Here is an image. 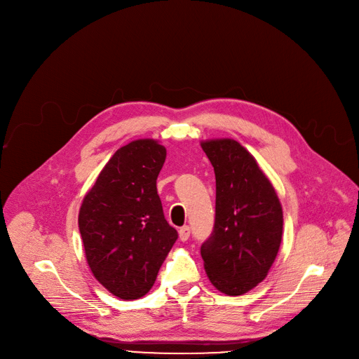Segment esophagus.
Masks as SVG:
<instances>
[{"mask_svg": "<svg viewBox=\"0 0 359 359\" xmlns=\"http://www.w3.org/2000/svg\"><path fill=\"white\" fill-rule=\"evenodd\" d=\"M189 236H191V229L187 227V225H184V227H182V229L179 230V238H180L182 241H186L187 238H189Z\"/></svg>", "mask_w": 359, "mask_h": 359, "instance_id": "34e87169", "label": "esophagus"}]
</instances>
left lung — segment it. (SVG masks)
Here are the masks:
<instances>
[{
    "label": "left lung",
    "mask_w": 359,
    "mask_h": 359,
    "mask_svg": "<svg viewBox=\"0 0 359 359\" xmlns=\"http://www.w3.org/2000/svg\"><path fill=\"white\" fill-rule=\"evenodd\" d=\"M215 172V222L202 243L212 285L241 295L266 278L282 238V206L255 157L234 140L201 142Z\"/></svg>",
    "instance_id": "1"
}]
</instances>
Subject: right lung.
<instances>
[{
    "label": "right lung",
    "instance_id": "1",
    "mask_svg": "<svg viewBox=\"0 0 359 359\" xmlns=\"http://www.w3.org/2000/svg\"><path fill=\"white\" fill-rule=\"evenodd\" d=\"M164 160L165 148L157 141L129 142L111 156L81 203L79 227L88 266L122 299L151 290L177 240L157 194Z\"/></svg>",
    "mask_w": 359,
    "mask_h": 359
}]
</instances>
